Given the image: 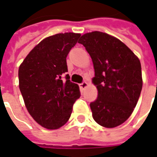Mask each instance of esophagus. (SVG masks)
Here are the masks:
<instances>
[{
  "label": "esophagus",
  "instance_id": "34e87169",
  "mask_svg": "<svg viewBox=\"0 0 157 157\" xmlns=\"http://www.w3.org/2000/svg\"><path fill=\"white\" fill-rule=\"evenodd\" d=\"M87 87V82H82V83H80L79 84V87H80V89H85L86 87Z\"/></svg>",
  "mask_w": 157,
  "mask_h": 157
}]
</instances>
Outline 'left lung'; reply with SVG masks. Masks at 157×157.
<instances>
[{
  "label": "left lung",
  "mask_w": 157,
  "mask_h": 157,
  "mask_svg": "<svg viewBox=\"0 0 157 157\" xmlns=\"http://www.w3.org/2000/svg\"><path fill=\"white\" fill-rule=\"evenodd\" d=\"M78 43L90 55L95 70L92 83L98 97L90 103L92 118L105 128L117 127L132 115L140 97V60L124 42L105 33H85Z\"/></svg>",
  "instance_id": "obj_1"
}]
</instances>
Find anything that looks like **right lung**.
Segmentation results:
<instances>
[{"instance_id":"add662e5","label":"right lung","mask_w":157,"mask_h":157,"mask_svg":"<svg viewBox=\"0 0 157 157\" xmlns=\"http://www.w3.org/2000/svg\"><path fill=\"white\" fill-rule=\"evenodd\" d=\"M80 33H65L41 41L29 52L19 68V87L24 104L33 120L47 129L65 124L79 87L70 82L66 57Z\"/></svg>"}]
</instances>
